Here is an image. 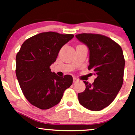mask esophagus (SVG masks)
Listing matches in <instances>:
<instances>
[{
    "label": "esophagus",
    "mask_w": 135,
    "mask_h": 135,
    "mask_svg": "<svg viewBox=\"0 0 135 135\" xmlns=\"http://www.w3.org/2000/svg\"><path fill=\"white\" fill-rule=\"evenodd\" d=\"M78 81H79V80H78L76 78L73 77V82H76Z\"/></svg>",
    "instance_id": "34e87169"
}]
</instances>
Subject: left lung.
Segmentation results:
<instances>
[{"label": "left lung", "instance_id": "left-lung-1", "mask_svg": "<svg viewBox=\"0 0 135 135\" xmlns=\"http://www.w3.org/2000/svg\"><path fill=\"white\" fill-rule=\"evenodd\" d=\"M76 37L87 46L89 66L97 78L92 84L84 81L85 90L78 93L79 102L92 111L110 105L122 87L125 67L121 47L110 38L98 34L82 33Z\"/></svg>", "mask_w": 135, "mask_h": 135}]
</instances>
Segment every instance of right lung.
I'll use <instances>...</instances> for the list:
<instances>
[{"instance_id":"add662e5","label":"right lung","mask_w":135,"mask_h":135,"mask_svg":"<svg viewBox=\"0 0 135 135\" xmlns=\"http://www.w3.org/2000/svg\"><path fill=\"white\" fill-rule=\"evenodd\" d=\"M73 37L45 32L29 38L22 45L16 55V74L23 94L33 105L42 110L53 107L71 85V76L60 77L50 67L61 48Z\"/></svg>"}]
</instances>
